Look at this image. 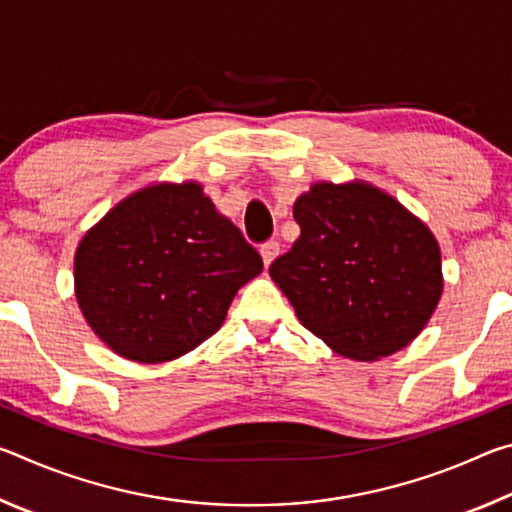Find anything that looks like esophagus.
I'll return each mask as SVG.
<instances>
[{"label":"esophagus","mask_w":512,"mask_h":512,"mask_svg":"<svg viewBox=\"0 0 512 512\" xmlns=\"http://www.w3.org/2000/svg\"><path fill=\"white\" fill-rule=\"evenodd\" d=\"M280 255V244H277L275 239H271V241H266V244H262V259H264V264L266 266H271V262L273 259Z\"/></svg>","instance_id":"34e87169"}]
</instances>
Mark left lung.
<instances>
[{"label":"left lung","mask_w":512,"mask_h":512,"mask_svg":"<svg viewBox=\"0 0 512 512\" xmlns=\"http://www.w3.org/2000/svg\"><path fill=\"white\" fill-rule=\"evenodd\" d=\"M300 237L268 268L300 323L350 359L388 357L427 325L443 293L427 225L366 183H318L293 205Z\"/></svg>","instance_id":"8db88e82"}]
</instances>
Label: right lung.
<instances>
[{
  "label": "right lung",
  "instance_id": "1",
  "mask_svg": "<svg viewBox=\"0 0 512 512\" xmlns=\"http://www.w3.org/2000/svg\"><path fill=\"white\" fill-rule=\"evenodd\" d=\"M264 262L196 183L128 196L83 237L76 300L88 325L121 357H183L221 327L235 293Z\"/></svg>",
  "mask_w": 512,
  "mask_h": 512
}]
</instances>
